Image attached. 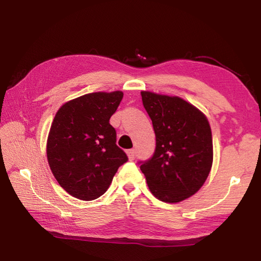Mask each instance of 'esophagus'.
I'll return each mask as SVG.
<instances>
[{
  "label": "esophagus",
  "mask_w": 261,
  "mask_h": 261,
  "mask_svg": "<svg viewBox=\"0 0 261 261\" xmlns=\"http://www.w3.org/2000/svg\"><path fill=\"white\" fill-rule=\"evenodd\" d=\"M126 154H127V157H129V160L130 161H134L135 160V155H136V152H135V150L134 149H129L126 151Z\"/></svg>",
  "instance_id": "34e87169"
}]
</instances>
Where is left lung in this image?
I'll return each instance as SVG.
<instances>
[{"instance_id":"obj_1","label":"left lung","mask_w":261,"mask_h":261,"mask_svg":"<svg viewBox=\"0 0 261 261\" xmlns=\"http://www.w3.org/2000/svg\"><path fill=\"white\" fill-rule=\"evenodd\" d=\"M151 119L156 148L139 162L147 185L157 199L180 202L200 189L213 164V138L205 114L176 96L141 91Z\"/></svg>"}]
</instances>
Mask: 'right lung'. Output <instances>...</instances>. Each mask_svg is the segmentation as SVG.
Instances as JSON below:
<instances>
[{"instance_id":"1","label":"right lung","mask_w":261,"mask_h":261,"mask_svg":"<svg viewBox=\"0 0 261 261\" xmlns=\"http://www.w3.org/2000/svg\"><path fill=\"white\" fill-rule=\"evenodd\" d=\"M123 93H91L60 107L47 138V161L56 181L69 195L94 200L104 195L127 162L110 124Z\"/></svg>"}]
</instances>
